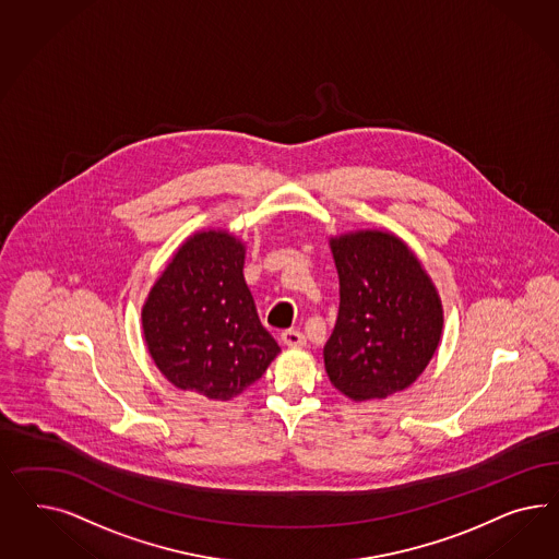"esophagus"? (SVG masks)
Here are the masks:
<instances>
[{
  "instance_id": "34e87169",
  "label": "esophagus",
  "mask_w": 559,
  "mask_h": 559,
  "mask_svg": "<svg viewBox=\"0 0 559 559\" xmlns=\"http://www.w3.org/2000/svg\"><path fill=\"white\" fill-rule=\"evenodd\" d=\"M281 342L288 346V348H304L305 336L301 332H297V330H287V332L281 334Z\"/></svg>"
}]
</instances>
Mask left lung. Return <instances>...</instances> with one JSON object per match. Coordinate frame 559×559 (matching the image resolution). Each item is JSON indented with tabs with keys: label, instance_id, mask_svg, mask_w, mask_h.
<instances>
[{
	"label": "left lung",
	"instance_id": "8db88e82",
	"mask_svg": "<svg viewBox=\"0 0 559 559\" xmlns=\"http://www.w3.org/2000/svg\"><path fill=\"white\" fill-rule=\"evenodd\" d=\"M340 309L323 346L332 385L355 402L409 388L439 348L442 304L432 278L402 237L358 229L330 237Z\"/></svg>",
	"mask_w": 559,
	"mask_h": 559
}]
</instances>
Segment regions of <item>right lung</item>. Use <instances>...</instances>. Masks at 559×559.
<instances>
[{
    "mask_svg": "<svg viewBox=\"0 0 559 559\" xmlns=\"http://www.w3.org/2000/svg\"><path fill=\"white\" fill-rule=\"evenodd\" d=\"M246 243L229 229L188 236L141 307L155 367L178 390L227 402L281 353L243 278Z\"/></svg>",
    "mask_w": 559,
    "mask_h": 559,
    "instance_id": "right-lung-1",
    "label": "right lung"
}]
</instances>
